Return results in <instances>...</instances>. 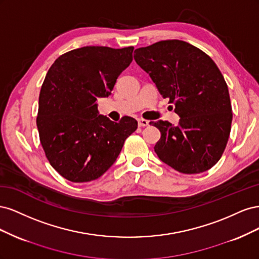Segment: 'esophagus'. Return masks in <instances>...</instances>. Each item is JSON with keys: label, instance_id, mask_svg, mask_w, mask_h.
<instances>
[{"label": "esophagus", "instance_id": "34e87169", "mask_svg": "<svg viewBox=\"0 0 259 259\" xmlns=\"http://www.w3.org/2000/svg\"><path fill=\"white\" fill-rule=\"evenodd\" d=\"M148 125H149V121L144 120V119H138V126H139V127L148 126Z\"/></svg>", "mask_w": 259, "mask_h": 259}]
</instances>
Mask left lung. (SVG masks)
Instances as JSON below:
<instances>
[{"label":"left lung","instance_id":"left-lung-1","mask_svg":"<svg viewBox=\"0 0 259 259\" xmlns=\"http://www.w3.org/2000/svg\"><path fill=\"white\" fill-rule=\"evenodd\" d=\"M134 59L161 95L175 105L180 117L176 126L167 121L152 122L161 132L154 146L159 159L184 174L213 167L222 158L232 121L228 86L215 62L180 40L137 49Z\"/></svg>","mask_w":259,"mask_h":259}]
</instances>
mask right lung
Segmentation results:
<instances>
[{
    "mask_svg": "<svg viewBox=\"0 0 259 259\" xmlns=\"http://www.w3.org/2000/svg\"><path fill=\"white\" fill-rule=\"evenodd\" d=\"M134 48L85 46L61 55L50 68L38 97L36 125L46 158L70 182L95 180L112 166L137 128L99 114L97 98L108 97L133 60Z\"/></svg>",
    "mask_w": 259,
    "mask_h": 259,
    "instance_id": "add662e5",
    "label": "right lung"
}]
</instances>
